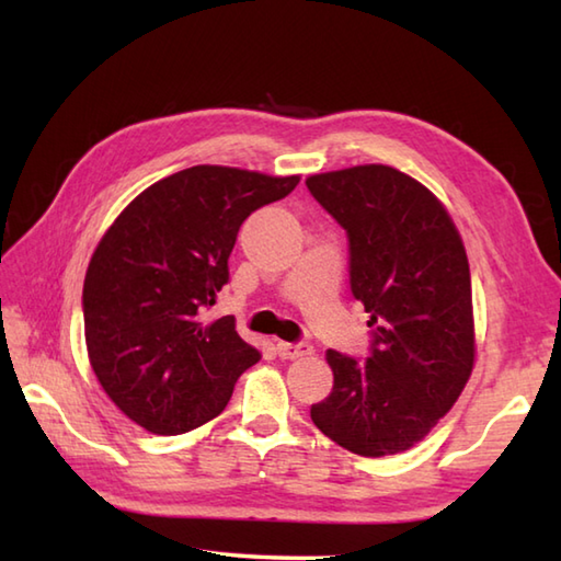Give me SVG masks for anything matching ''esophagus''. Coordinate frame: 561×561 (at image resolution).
<instances>
[{
  "mask_svg": "<svg viewBox=\"0 0 561 561\" xmlns=\"http://www.w3.org/2000/svg\"><path fill=\"white\" fill-rule=\"evenodd\" d=\"M277 352H279L282 359H301V356L311 354L313 347H311V344H306V342H279Z\"/></svg>",
  "mask_w": 561,
  "mask_h": 561,
  "instance_id": "1",
  "label": "esophagus"
}]
</instances>
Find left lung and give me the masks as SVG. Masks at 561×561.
Segmentation results:
<instances>
[{
	"label": "left lung",
	"instance_id": "left-lung-1",
	"mask_svg": "<svg viewBox=\"0 0 561 561\" xmlns=\"http://www.w3.org/2000/svg\"><path fill=\"white\" fill-rule=\"evenodd\" d=\"M350 238V284L374 335L366 362L328 350L332 392L313 424L356 456L412 448L468 383L474 364L470 265L432 190L380 163L306 181Z\"/></svg>",
	"mask_w": 561,
	"mask_h": 561
}]
</instances>
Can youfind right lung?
Listing matches in <instances>:
<instances>
[{"label": "right lung", "mask_w": 561, "mask_h": 561, "mask_svg": "<svg viewBox=\"0 0 561 561\" xmlns=\"http://www.w3.org/2000/svg\"><path fill=\"white\" fill-rule=\"evenodd\" d=\"M299 181L193 165L137 195L93 250L81 299L89 362L108 398L147 432L207 424L260 362L233 316L207 323L202 313L229 282L241 224Z\"/></svg>", "instance_id": "right-lung-1"}]
</instances>
